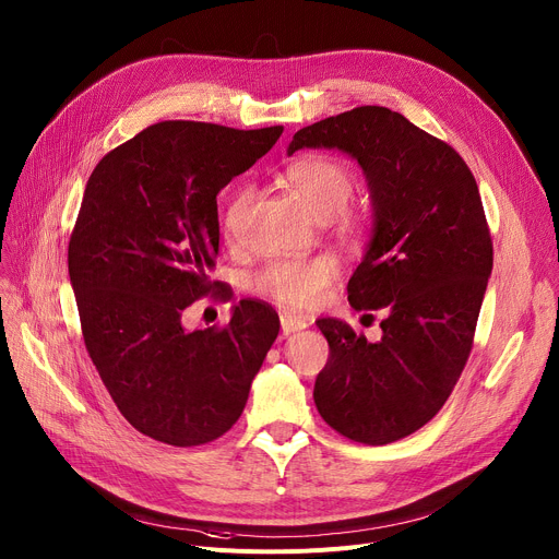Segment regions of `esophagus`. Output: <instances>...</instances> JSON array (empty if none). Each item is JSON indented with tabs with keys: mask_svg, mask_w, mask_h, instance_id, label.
I'll list each match as a JSON object with an SVG mask.
<instances>
[{
	"mask_svg": "<svg viewBox=\"0 0 559 559\" xmlns=\"http://www.w3.org/2000/svg\"><path fill=\"white\" fill-rule=\"evenodd\" d=\"M306 326H308V321L297 317V314H292V312H285L281 317V333H283V337L297 333V331H304Z\"/></svg>",
	"mask_w": 559,
	"mask_h": 559,
	"instance_id": "obj_1",
	"label": "esophagus"
}]
</instances>
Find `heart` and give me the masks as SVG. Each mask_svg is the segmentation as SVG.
Wrapping results in <instances>:
<instances>
[{"instance_id":"b5f03b06","label":"heart","mask_w":559,"mask_h":559,"mask_svg":"<svg viewBox=\"0 0 559 559\" xmlns=\"http://www.w3.org/2000/svg\"><path fill=\"white\" fill-rule=\"evenodd\" d=\"M285 179L317 219H331L337 215L354 192V174L348 167L329 156H304L285 169ZM253 199L251 188L242 186L230 194L224 209V230L235 235ZM342 215V213H340ZM342 224L350 226L354 217L342 215ZM340 267L331 255H317L310 260H278L255 276L253 289L260 297L272 299L285 308L306 310L324 297L326 287L335 281Z\"/></svg>"}]
</instances>
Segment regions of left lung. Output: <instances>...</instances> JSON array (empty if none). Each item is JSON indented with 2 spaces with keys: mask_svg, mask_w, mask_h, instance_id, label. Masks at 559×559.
Listing matches in <instances>:
<instances>
[{
  "mask_svg": "<svg viewBox=\"0 0 559 559\" xmlns=\"http://www.w3.org/2000/svg\"><path fill=\"white\" fill-rule=\"evenodd\" d=\"M299 150H337L362 167L373 224L346 289L356 310L388 312L378 342L317 319L331 358L314 405L354 442L390 444L439 413L472 350L493 264L480 192L453 146L383 106L304 127L287 156Z\"/></svg>",
  "mask_w": 559,
  "mask_h": 559,
  "instance_id": "left-lung-1",
  "label": "left lung"
}]
</instances>
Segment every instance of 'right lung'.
Returning <instances> with one entry per match:
<instances>
[{
	"instance_id": "1",
	"label": "right lung",
	"mask_w": 559,
	"mask_h": 559,
	"mask_svg": "<svg viewBox=\"0 0 559 559\" xmlns=\"http://www.w3.org/2000/svg\"><path fill=\"white\" fill-rule=\"evenodd\" d=\"M283 127L160 122L106 154L87 179L68 249L85 348L124 419L158 442L199 447L240 419L278 317L255 301L224 329L188 331L213 285L217 194Z\"/></svg>"
}]
</instances>
